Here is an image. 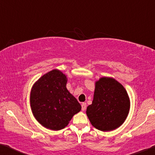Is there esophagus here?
Here are the masks:
<instances>
[{"mask_svg":"<svg viewBox=\"0 0 155 155\" xmlns=\"http://www.w3.org/2000/svg\"><path fill=\"white\" fill-rule=\"evenodd\" d=\"M81 109H82V110H85V109H86V103L83 102L81 104Z\"/></svg>","mask_w":155,"mask_h":155,"instance_id":"1","label":"esophagus"}]
</instances>
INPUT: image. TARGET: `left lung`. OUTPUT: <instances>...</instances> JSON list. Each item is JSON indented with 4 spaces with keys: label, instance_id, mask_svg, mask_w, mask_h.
<instances>
[{
    "label": "left lung",
    "instance_id": "obj_1",
    "mask_svg": "<svg viewBox=\"0 0 155 155\" xmlns=\"http://www.w3.org/2000/svg\"><path fill=\"white\" fill-rule=\"evenodd\" d=\"M130 102L126 90L112 78H101L95 84L94 98L86 114L92 125L103 131L119 127L129 114Z\"/></svg>",
    "mask_w": 155,
    "mask_h": 155
}]
</instances>
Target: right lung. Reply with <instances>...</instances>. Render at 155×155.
<instances>
[{
  "mask_svg": "<svg viewBox=\"0 0 155 155\" xmlns=\"http://www.w3.org/2000/svg\"><path fill=\"white\" fill-rule=\"evenodd\" d=\"M68 79L54 70L42 76L32 88V111L41 125L52 130L65 127L74 115L81 109L77 99L66 87Z\"/></svg>",
  "mask_w": 155,
  "mask_h": 155,
  "instance_id": "right-lung-1",
  "label": "right lung"
}]
</instances>
